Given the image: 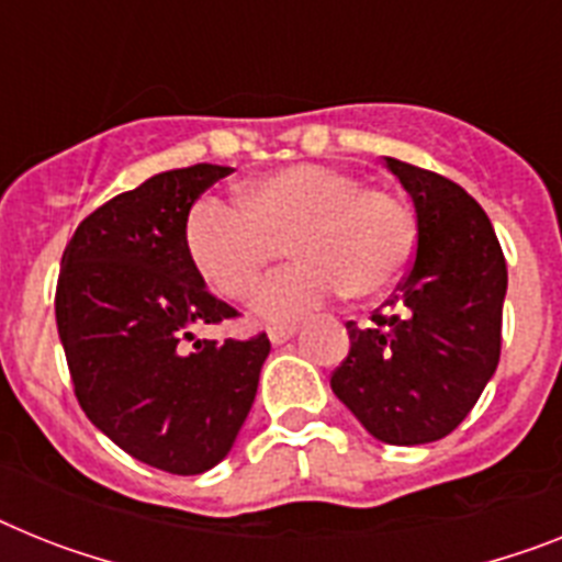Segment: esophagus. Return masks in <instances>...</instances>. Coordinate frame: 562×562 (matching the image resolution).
Returning a JSON list of instances; mask_svg holds the SVG:
<instances>
[{"instance_id":"34e87169","label":"esophagus","mask_w":562,"mask_h":562,"mask_svg":"<svg viewBox=\"0 0 562 562\" xmlns=\"http://www.w3.org/2000/svg\"><path fill=\"white\" fill-rule=\"evenodd\" d=\"M294 334H296L294 325H280V328H271V331H268V337H271L273 346H282V342H289Z\"/></svg>"}]
</instances>
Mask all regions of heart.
I'll return each instance as SVG.
<instances>
[{
	"instance_id": "obj_1",
	"label": "heart",
	"mask_w": 562,
	"mask_h": 562,
	"mask_svg": "<svg viewBox=\"0 0 562 562\" xmlns=\"http://www.w3.org/2000/svg\"><path fill=\"white\" fill-rule=\"evenodd\" d=\"M414 239V216L397 196L314 162L251 179L243 205L202 196L186 220L191 266L228 300L251 294L289 243L300 262L257 296L259 317L273 323L300 317L342 289L360 300L385 294L412 262Z\"/></svg>"
}]
</instances>
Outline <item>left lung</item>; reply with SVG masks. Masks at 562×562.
<instances>
[{
	"mask_svg": "<svg viewBox=\"0 0 562 562\" xmlns=\"http://www.w3.org/2000/svg\"><path fill=\"white\" fill-rule=\"evenodd\" d=\"M417 211V254L369 328L346 323L351 351L331 391L366 431L423 446L454 431L499 362L506 257L477 200L440 173L385 157Z\"/></svg>",
	"mask_w": 562,
	"mask_h": 562,
	"instance_id": "obj_1",
	"label": "left lung"
}]
</instances>
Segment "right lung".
Masks as SVG:
<instances>
[{"label":"right lung","mask_w":562,"mask_h":562,"mask_svg":"<svg viewBox=\"0 0 562 562\" xmlns=\"http://www.w3.org/2000/svg\"><path fill=\"white\" fill-rule=\"evenodd\" d=\"M225 165L145 179L79 223L56 282V328L74 394L93 426L168 474L214 469L257 397L271 342L196 339L237 317L186 251V220Z\"/></svg>","instance_id":"obj_1"}]
</instances>
